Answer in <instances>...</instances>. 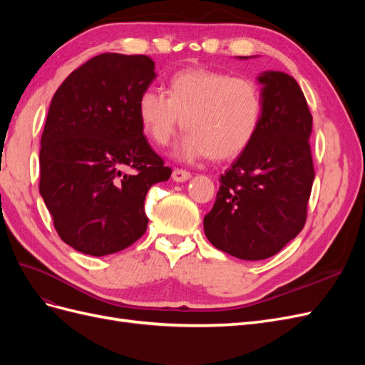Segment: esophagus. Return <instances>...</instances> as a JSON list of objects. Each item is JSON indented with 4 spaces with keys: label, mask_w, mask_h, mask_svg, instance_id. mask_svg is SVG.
Masks as SVG:
<instances>
[{
    "label": "esophagus",
    "mask_w": 365,
    "mask_h": 365,
    "mask_svg": "<svg viewBox=\"0 0 365 365\" xmlns=\"http://www.w3.org/2000/svg\"><path fill=\"white\" fill-rule=\"evenodd\" d=\"M172 178H173L175 182H185V181H189L192 178V175H190V172H187V170L175 169L172 172Z\"/></svg>",
    "instance_id": "1"
}]
</instances>
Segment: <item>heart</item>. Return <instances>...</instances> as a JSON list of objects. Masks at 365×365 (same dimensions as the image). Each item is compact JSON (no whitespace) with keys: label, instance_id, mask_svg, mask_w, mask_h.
<instances>
[{"label":"heart","instance_id":"heart-1","mask_svg":"<svg viewBox=\"0 0 365 365\" xmlns=\"http://www.w3.org/2000/svg\"><path fill=\"white\" fill-rule=\"evenodd\" d=\"M140 125L157 146H165L181 126L187 130L173 155L185 163L204 157L228 160L244 152L256 137L263 101L259 86L245 77L208 68L175 73L168 97L143 91L137 102Z\"/></svg>","mask_w":365,"mask_h":365}]
</instances>
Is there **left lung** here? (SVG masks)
Segmentation results:
<instances>
[{"instance_id":"left-lung-1","label":"left lung","mask_w":365,"mask_h":365,"mask_svg":"<svg viewBox=\"0 0 365 365\" xmlns=\"http://www.w3.org/2000/svg\"><path fill=\"white\" fill-rule=\"evenodd\" d=\"M257 82L259 130L220 176L215 205L204 217L210 244L242 260L268 259L300 233L315 178L312 115L302 88L282 71L260 73Z\"/></svg>"}]
</instances>
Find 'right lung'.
<instances>
[{
	"label": "right lung",
	"mask_w": 365,
	"mask_h": 365,
	"mask_svg": "<svg viewBox=\"0 0 365 365\" xmlns=\"http://www.w3.org/2000/svg\"><path fill=\"white\" fill-rule=\"evenodd\" d=\"M155 76L148 56L103 53L74 70L51 98L39 193L59 237L76 251L102 257L130 247L148 228V190L170 178L137 113Z\"/></svg>",
	"instance_id": "right-lung-1"
}]
</instances>
